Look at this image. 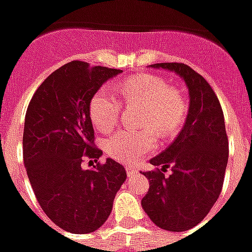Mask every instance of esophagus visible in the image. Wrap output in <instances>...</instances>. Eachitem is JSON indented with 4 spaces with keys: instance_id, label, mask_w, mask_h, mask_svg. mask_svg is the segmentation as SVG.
<instances>
[{
    "instance_id": "esophagus-1",
    "label": "esophagus",
    "mask_w": 252,
    "mask_h": 252,
    "mask_svg": "<svg viewBox=\"0 0 252 252\" xmlns=\"http://www.w3.org/2000/svg\"><path fill=\"white\" fill-rule=\"evenodd\" d=\"M126 174H128V177H133V175L137 173L136 169H135L133 166H126Z\"/></svg>"
}]
</instances>
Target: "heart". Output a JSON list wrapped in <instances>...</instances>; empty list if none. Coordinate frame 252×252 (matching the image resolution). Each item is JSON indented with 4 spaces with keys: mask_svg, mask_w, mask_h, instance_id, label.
<instances>
[{
    "mask_svg": "<svg viewBox=\"0 0 252 252\" xmlns=\"http://www.w3.org/2000/svg\"><path fill=\"white\" fill-rule=\"evenodd\" d=\"M120 98L128 105L142 106L139 131L120 129L105 142V150L112 158L133 163L157 147V135L175 136L184 126L188 112L185 95L178 89L170 88L163 78L137 75L126 78L119 85ZM121 105L106 88L99 89L90 101V119L99 131L108 132L117 124Z\"/></svg>",
    "mask_w": 252,
    "mask_h": 252,
    "instance_id": "b5f03b06",
    "label": "heart"
}]
</instances>
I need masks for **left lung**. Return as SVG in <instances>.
<instances>
[{"label": "left lung", "instance_id": "1", "mask_svg": "<svg viewBox=\"0 0 252 252\" xmlns=\"http://www.w3.org/2000/svg\"><path fill=\"white\" fill-rule=\"evenodd\" d=\"M150 67L175 72L189 90L185 126L169 147L150 160L162 169L142 173L150 189L142 206L155 225L170 232L195 227L221 193L228 162V139L221 106L211 85L184 63ZM170 167L169 177L163 171Z\"/></svg>", "mask_w": 252, "mask_h": 252}]
</instances>
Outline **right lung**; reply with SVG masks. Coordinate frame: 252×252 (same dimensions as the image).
<instances>
[{
    "label": "right lung",
    "instance_id": "1",
    "mask_svg": "<svg viewBox=\"0 0 252 252\" xmlns=\"http://www.w3.org/2000/svg\"><path fill=\"white\" fill-rule=\"evenodd\" d=\"M123 70L74 61L52 72L31 99L24 123L23 155L31 186L54 224L71 233H90L109 217L116 193L126 178L123 164L97 159L90 101ZM90 160V162H93Z\"/></svg>",
    "mask_w": 252,
    "mask_h": 252
}]
</instances>
